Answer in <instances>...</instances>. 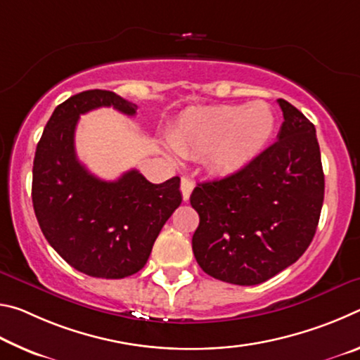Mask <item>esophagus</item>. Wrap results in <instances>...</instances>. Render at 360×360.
I'll return each instance as SVG.
<instances>
[{
	"mask_svg": "<svg viewBox=\"0 0 360 360\" xmlns=\"http://www.w3.org/2000/svg\"><path fill=\"white\" fill-rule=\"evenodd\" d=\"M192 191H193V181L191 178H187V176H182V178H181V192H182V198H184V202H187V200L191 198Z\"/></svg>",
	"mask_w": 360,
	"mask_h": 360,
	"instance_id": "1",
	"label": "esophagus"
}]
</instances>
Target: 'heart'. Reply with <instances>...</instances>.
<instances>
[{"label": "heart", "mask_w": 360, "mask_h": 360, "mask_svg": "<svg viewBox=\"0 0 360 360\" xmlns=\"http://www.w3.org/2000/svg\"><path fill=\"white\" fill-rule=\"evenodd\" d=\"M273 127L271 109L262 101L245 106L193 108L176 122L169 143L181 155H206L216 173L233 174L260 154Z\"/></svg>", "instance_id": "1"}]
</instances>
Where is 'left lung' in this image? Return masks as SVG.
<instances>
[{
	"instance_id": "1",
	"label": "left lung",
	"mask_w": 360,
	"mask_h": 360,
	"mask_svg": "<svg viewBox=\"0 0 360 360\" xmlns=\"http://www.w3.org/2000/svg\"><path fill=\"white\" fill-rule=\"evenodd\" d=\"M278 141L241 172L203 182L191 195L200 224L192 236L198 265L224 283L255 285L307 251L324 202L316 129L289 101Z\"/></svg>"
}]
</instances>
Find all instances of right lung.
<instances>
[{
  "mask_svg": "<svg viewBox=\"0 0 360 360\" xmlns=\"http://www.w3.org/2000/svg\"><path fill=\"white\" fill-rule=\"evenodd\" d=\"M138 106L109 90H87L63 101L46 124L33 162L32 198L39 227L62 259L94 278L135 275L148 262L165 222L182 202L178 176L152 184L138 169L103 181L76 157L79 115Z\"/></svg>",
  "mask_w": 360,
  "mask_h": 360,
  "instance_id": "add662e5",
  "label": "right lung"
}]
</instances>
